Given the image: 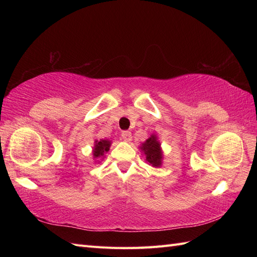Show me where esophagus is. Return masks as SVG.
<instances>
[{
  "label": "esophagus",
  "instance_id": "esophagus-1",
  "mask_svg": "<svg viewBox=\"0 0 257 257\" xmlns=\"http://www.w3.org/2000/svg\"><path fill=\"white\" fill-rule=\"evenodd\" d=\"M120 137H121V139L125 141V143H129V141L132 140V134L129 132H122L121 135H120Z\"/></svg>",
  "mask_w": 257,
  "mask_h": 257
}]
</instances>
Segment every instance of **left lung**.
<instances>
[{"instance_id":"obj_1","label":"left lung","mask_w":257,"mask_h":257,"mask_svg":"<svg viewBox=\"0 0 257 257\" xmlns=\"http://www.w3.org/2000/svg\"><path fill=\"white\" fill-rule=\"evenodd\" d=\"M139 149L146 156V161L148 162V165L154 168H160L162 166L163 152L157 135L152 134L145 143L139 146Z\"/></svg>"}]
</instances>
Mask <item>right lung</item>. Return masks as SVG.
Returning a JSON list of instances; mask_svg holds the SVG:
<instances>
[{
	"instance_id": "add662e5",
	"label": "right lung",
	"mask_w": 257,
	"mask_h": 257,
	"mask_svg": "<svg viewBox=\"0 0 257 257\" xmlns=\"http://www.w3.org/2000/svg\"><path fill=\"white\" fill-rule=\"evenodd\" d=\"M111 146V141L108 139L95 140V145L92 147V157H94L95 162H99L100 159L105 158V154L109 151Z\"/></svg>"
}]
</instances>
